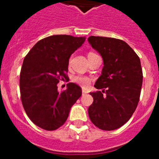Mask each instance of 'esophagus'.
<instances>
[{"instance_id":"1","label":"esophagus","mask_w":159,"mask_h":159,"mask_svg":"<svg viewBox=\"0 0 159 159\" xmlns=\"http://www.w3.org/2000/svg\"><path fill=\"white\" fill-rule=\"evenodd\" d=\"M87 93H88V92H87L86 90H84V89H83V90H82V94H83V95H86Z\"/></svg>"}]
</instances>
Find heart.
I'll return each mask as SVG.
<instances>
[{"label": "heart", "instance_id": "obj_1", "mask_svg": "<svg viewBox=\"0 0 159 159\" xmlns=\"http://www.w3.org/2000/svg\"><path fill=\"white\" fill-rule=\"evenodd\" d=\"M93 52H89V54H92ZM73 82L82 87L83 88H87L91 84V79L85 75H76L72 79Z\"/></svg>", "mask_w": 159, "mask_h": 159}]
</instances>
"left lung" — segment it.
<instances>
[{
	"mask_svg": "<svg viewBox=\"0 0 159 159\" xmlns=\"http://www.w3.org/2000/svg\"><path fill=\"white\" fill-rule=\"evenodd\" d=\"M88 42L103 60L102 75L91 92L93 102L88 115L95 126L113 130L128 121L139 101L143 70L139 57L125 41L116 38L92 36Z\"/></svg>",
	"mask_w": 159,
	"mask_h": 159,
	"instance_id": "8db88e82",
	"label": "left lung"
}]
</instances>
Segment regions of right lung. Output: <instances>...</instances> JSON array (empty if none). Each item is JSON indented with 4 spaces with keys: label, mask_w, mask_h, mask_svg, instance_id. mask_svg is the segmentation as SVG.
<instances>
[{
    "label": "right lung",
    "mask_w": 159,
    "mask_h": 159,
    "mask_svg": "<svg viewBox=\"0 0 159 159\" xmlns=\"http://www.w3.org/2000/svg\"><path fill=\"white\" fill-rule=\"evenodd\" d=\"M85 37L54 35L35 44L24 59L20 91L24 109L31 121L46 130H54L67 120L70 109L82 95L80 87L69 83L59 92L57 84L67 80L71 55Z\"/></svg>",
    "instance_id": "1"
}]
</instances>
